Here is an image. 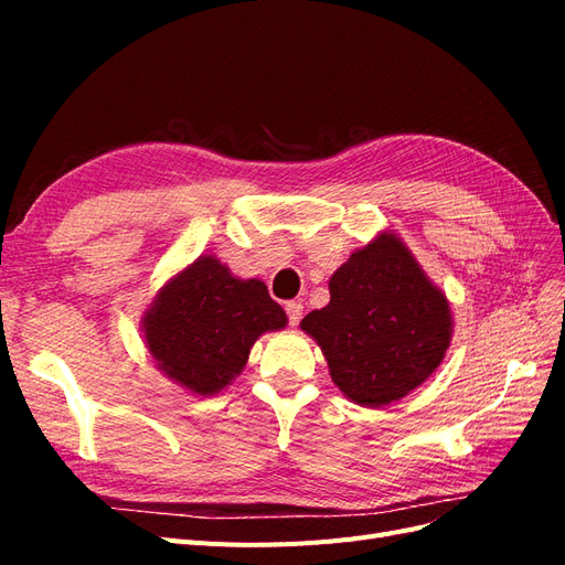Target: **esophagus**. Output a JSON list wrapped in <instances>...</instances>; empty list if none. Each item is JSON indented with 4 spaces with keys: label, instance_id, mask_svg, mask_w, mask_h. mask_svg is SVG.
Instances as JSON below:
<instances>
[{
    "label": "esophagus",
    "instance_id": "esophagus-1",
    "mask_svg": "<svg viewBox=\"0 0 565 565\" xmlns=\"http://www.w3.org/2000/svg\"><path fill=\"white\" fill-rule=\"evenodd\" d=\"M285 311H287L289 324H292V328H297L301 316H303V303H301V301H287V303H285Z\"/></svg>",
    "mask_w": 565,
    "mask_h": 565
}]
</instances>
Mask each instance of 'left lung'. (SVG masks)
I'll use <instances>...</instances> for the list:
<instances>
[{"label":"left lung","mask_w":565,"mask_h":565,"mask_svg":"<svg viewBox=\"0 0 565 565\" xmlns=\"http://www.w3.org/2000/svg\"><path fill=\"white\" fill-rule=\"evenodd\" d=\"M349 401L384 407L431 377L452 339L446 295L384 231L330 278V303L301 320Z\"/></svg>","instance_id":"left-lung-1"}]
</instances>
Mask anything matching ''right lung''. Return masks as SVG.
<instances>
[{"mask_svg":"<svg viewBox=\"0 0 565 565\" xmlns=\"http://www.w3.org/2000/svg\"><path fill=\"white\" fill-rule=\"evenodd\" d=\"M287 316L262 280H241L202 254L169 278L143 316L156 367L198 396H214L243 372L254 341L282 330Z\"/></svg>","mask_w":565,"mask_h":565,"instance_id":"obj_1","label":"right lung"}]
</instances>
